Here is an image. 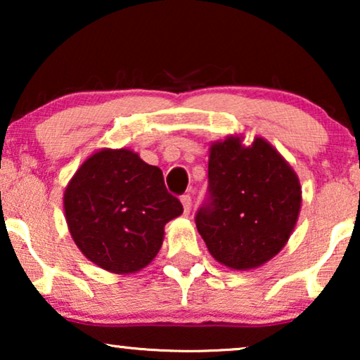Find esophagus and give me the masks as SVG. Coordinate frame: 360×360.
Returning <instances> with one entry per match:
<instances>
[{
	"label": "esophagus",
	"instance_id": "34e87169",
	"mask_svg": "<svg viewBox=\"0 0 360 360\" xmlns=\"http://www.w3.org/2000/svg\"><path fill=\"white\" fill-rule=\"evenodd\" d=\"M180 201H181V205H184V211L186 214H188L190 210H191V196L190 195H181Z\"/></svg>",
	"mask_w": 360,
	"mask_h": 360
}]
</instances>
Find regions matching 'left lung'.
Returning <instances> with one entry per match:
<instances>
[{
    "label": "left lung",
    "instance_id": "1",
    "mask_svg": "<svg viewBox=\"0 0 360 360\" xmlns=\"http://www.w3.org/2000/svg\"><path fill=\"white\" fill-rule=\"evenodd\" d=\"M302 188L282 155L255 137L211 146L208 198L196 211V229L210 254L231 269H255L280 252L297 224Z\"/></svg>",
    "mask_w": 360,
    "mask_h": 360
}]
</instances>
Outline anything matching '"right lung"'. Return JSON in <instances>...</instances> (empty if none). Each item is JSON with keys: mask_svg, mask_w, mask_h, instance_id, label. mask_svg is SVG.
<instances>
[{"mask_svg": "<svg viewBox=\"0 0 360 360\" xmlns=\"http://www.w3.org/2000/svg\"><path fill=\"white\" fill-rule=\"evenodd\" d=\"M63 208L78 249L115 274L144 269L160 250L164 226L184 213L159 167L127 149H103L83 162Z\"/></svg>", "mask_w": 360, "mask_h": 360, "instance_id": "right-lung-1", "label": "right lung"}]
</instances>
